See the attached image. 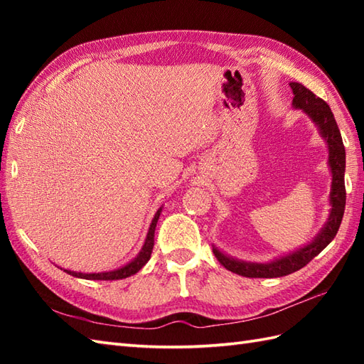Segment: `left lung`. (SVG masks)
<instances>
[{"mask_svg":"<svg viewBox=\"0 0 364 364\" xmlns=\"http://www.w3.org/2000/svg\"><path fill=\"white\" fill-rule=\"evenodd\" d=\"M292 89V106L296 109H301L310 117L314 125L319 128V133L323 141L328 145V166L331 170V191H330V215L326 225L321 230V233L316 236L310 244H306L301 249L284 255L266 264L261 262H247L236 258H231L228 255L222 253L218 247H213V252L220 264L228 269L230 272L249 278H274L289 275L296 270L305 267L314 257L326 249L333 241L339 225H341L344 208H346V184H344V170H346V150L343 144L341 133L336 125L330 106L322 98L316 97L310 89H306L304 84L291 82Z\"/></svg>","mask_w":364,"mask_h":364,"instance_id":"obj_1","label":"left lung"}]
</instances>
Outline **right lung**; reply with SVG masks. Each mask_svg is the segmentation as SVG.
Segmentation results:
<instances>
[{
	"label": "right lung",
	"instance_id": "obj_1",
	"mask_svg": "<svg viewBox=\"0 0 364 364\" xmlns=\"http://www.w3.org/2000/svg\"><path fill=\"white\" fill-rule=\"evenodd\" d=\"M161 211H162V208H159L156 214H154L151 225L149 228V233H146V237H145V242L142 245V250L139 252L137 257L131 262H128L127 266L111 270V272H98V274H82V272H73V270H64V272L70 274L73 277H78V278H86V280H122V278H127V277L137 274L151 257L153 245H154V230H156V223H158V219L161 215Z\"/></svg>",
	"mask_w": 364,
	"mask_h": 364
}]
</instances>
